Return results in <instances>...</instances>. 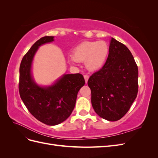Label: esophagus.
Wrapping results in <instances>:
<instances>
[{
  "mask_svg": "<svg viewBox=\"0 0 158 158\" xmlns=\"http://www.w3.org/2000/svg\"><path fill=\"white\" fill-rule=\"evenodd\" d=\"M84 79H85V83H87V82H88V79H89V76H88V74H85V75L84 76Z\"/></svg>",
  "mask_w": 158,
  "mask_h": 158,
  "instance_id": "esophagus-1",
  "label": "esophagus"
}]
</instances>
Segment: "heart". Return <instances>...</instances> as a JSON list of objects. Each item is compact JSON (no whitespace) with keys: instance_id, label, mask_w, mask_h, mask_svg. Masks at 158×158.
I'll list each match as a JSON object with an SVG mask.
<instances>
[{"instance_id":"heart-1","label":"heart","mask_w":158,"mask_h":158,"mask_svg":"<svg viewBox=\"0 0 158 158\" xmlns=\"http://www.w3.org/2000/svg\"><path fill=\"white\" fill-rule=\"evenodd\" d=\"M109 54V46L106 41H84L73 51L71 61L84 60L85 67L89 70L101 69L106 63Z\"/></svg>"}]
</instances>
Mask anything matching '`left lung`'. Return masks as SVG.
Masks as SVG:
<instances>
[{
    "label": "left lung",
    "instance_id": "obj_1",
    "mask_svg": "<svg viewBox=\"0 0 158 158\" xmlns=\"http://www.w3.org/2000/svg\"><path fill=\"white\" fill-rule=\"evenodd\" d=\"M138 78V66L131 52L112 37L106 64L88 81L95 112L109 121L121 119L137 96Z\"/></svg>",
    "mask_w": 158,
    "mask_h": 158
}]
</instances>
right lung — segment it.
<instances>
[{
	"mask_svg": "<svg viewBox=\"0 0 158 158\" xmlns=\"http://www.w3.org/2000/svg\"><path fill=\"white\" fill-rule=\"evenodd\" d=\"M54 41L53 36L37 40L23 56L20 66L19 92L28 111L38 121L54 126L63 123L75 107L80 89L85 84L81 74H64L49 86H40L31 74V65L39 47Z\"/></svg>",
	"mask_w": 158,
	"mask_h": 158,
	"instance_id": "obj_1",
	"label": "right lung"
}]
</instances>
